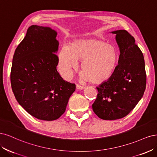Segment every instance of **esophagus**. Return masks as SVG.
Listing matches in <instances>:
<instances>
[{"label":"esophagus","instance_id":"1","mask_svg":"<svg viewBox=\"0 0 157 157\" xmlns=\"http://www.w3.org/2000/svg\"><path fill=\"white\" fill-rule=\"evenodd\" d=\"M84 86H83V85H79V84H77V85H76V88L78 89H79V90H82V89H84Z\"/></svg>","mask_w":157,"mask_h":157}]
</instances>
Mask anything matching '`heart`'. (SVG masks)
Here are the masks:
<instances>
[{
  "instance_id": "obj_1",
  "label": "heart",
  "mask_w": 157,
  "mask_h": 157,
  "mask_svg": "<svg viewBox=\"0 0 157 157\" xmlns=\"http://www.w3.org/2000/svg\"><path fill=\"white\" fill-rule=\"evenodd\" d=\"M82 60V77L94 83L108 79L114 71L117 52L113 45L98 38L75 40L70 46L64 45L59 53V68L63 76L70 79Z\"/></svg>"
}]
</instances>
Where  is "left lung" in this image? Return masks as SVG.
<instances>
[{"instance_id":"obj_1","label":"left lung","mask_w":157,"mask_h":157,"mask_svg":"<svg viewBox=\"0 0 157 157\" xmlns=\"http://www.w3.org/2000/svg\"><path fill=\"white\" fill-rule=\"evenodd\" d=\"M120 50L118 64L110 78L97 87L92 105L100 119L115 120L127 115L142 98L146 87V72L142 52L134 38L125 30L112 32Z\"/></svg>"}]
</instances>
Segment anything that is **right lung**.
<instances>
[{"label": "right lung", "mask_w": 157, "mask_h": 157, "mask_svg": "<svg viewBox=\"0 0 157 157\" xmlns=\"http://www.w3.org/2000/svg\"><path fill=\"white\" fill-rule=\"evenodd\" d=\"M57 32L32 25L15 51L10 73L12 91L18 103L33 117L57 119L65 112L75 85L57 72Z\"/></svg>", "instance_id": "right-lung-1"}]
</instances>
